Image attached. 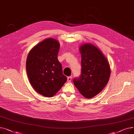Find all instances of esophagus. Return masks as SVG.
<instances>
[{
  "label": "esophagus",
  "instance_id": "esophagus-1",
  "mask_svg": "<svg viewBox=\"0 0 134 134\" xmlns=\"http://www.w3.org/2000/svg\"><path fill=\"white\" fill-rule=\"evenodd\" d=\"M72 80V76H68L67 77V81L70 82Z\"/></svg>",
  "mask_w": 134,
  "mask_h": 134
}]
</instances>
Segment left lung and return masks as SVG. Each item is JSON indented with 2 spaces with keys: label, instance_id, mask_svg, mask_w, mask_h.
<instances>
[{
  "label": "left lung",
  "instance_id": "1",
  "mask_svg": "<svg viewBox=\"0 0 134 134\" xmlns=\"http://www.w3.org/2000/svg\"><path fill=\"white\" fill-rule=\"evenodd\" d=\"M81 69L79 76L73 79L80 93L90 99L99 93L108 83L110 68L101 51L91 44L80 47Z\"/></svg>",
  "mask_w": 134,
  "mask_h": 134
}]
</instances>
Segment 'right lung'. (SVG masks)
<instances>
[{
    "label": "right lung",
    "instance_id": "add662e5",
    "mask_svg": "<svg viewBox=\"0 0 134 134\" xmlns=\"http://www.w3.org/2000/svg\"><path fill=\"white\" fill-rule=\"evenodd\" d=\"M59 42L46 39L35 46L28 54L26 69L31 85L41 95L52 97L67 81L58 59Z\"/></svg>",
    "mask_w": 134,
    "mask_h": 134
}]
</instances>
